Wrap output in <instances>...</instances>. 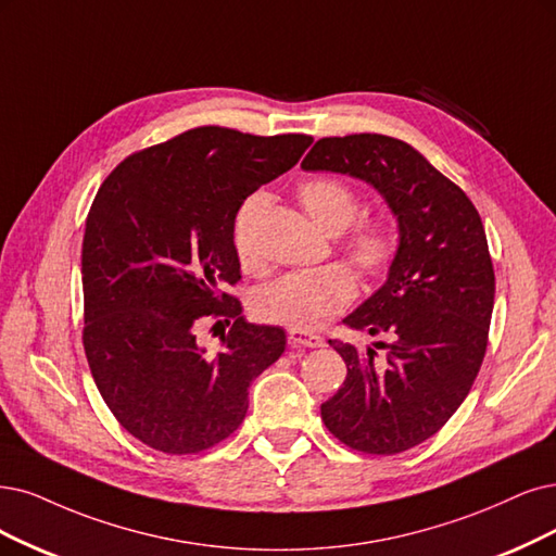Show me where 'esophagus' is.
<instances>
[{
    "instance_id": "esophagus-1",
    "label": "esophagus",
    "mask_w": 556,
    "mask_h": 556,
    "mask_svg": "<svg viewBox=\"0 0 556 556\" xmlns=\"http://www.w3.org/2000/svg\"><path fill=\"white\" fill-rule=\"evenodd\" d=\"M289 341L293 345H302V348H323L325 339L312 332H304V330H289Z\"/></svg>"
}]
</instances>
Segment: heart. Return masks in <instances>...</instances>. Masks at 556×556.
<instances>
[{
	"instance_id": "1",
	"label": "heart",
	"mask_w": 556,
	"mask_h": 556,
	"mask_svg": "<svg viewBox=\"0 0 556 556\" xmlns=\"http://www.w3.org/2000/svg\"><path fill=\"white\" fill-rule=\"evenodd\" d=\"M302 208L320 231L337 236L359 211L357 192L345 180L320 176L298 188ZM270 197L254 192L247 197L233 219V247L244 267L258 265L256 231ZM343 254L364 277L382 275L396 256V236L384 222L355 224L343 240ZM357 295V283L343 265H325L309 273H289L263 286L254 295V312L261 320L286 325L291 330H318L341 314Z\"/></svg>"
}]
</instances>
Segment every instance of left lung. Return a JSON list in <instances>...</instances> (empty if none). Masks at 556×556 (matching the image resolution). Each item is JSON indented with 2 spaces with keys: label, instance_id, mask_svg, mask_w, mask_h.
<instances>
[{
  "label": "left lung",
  "instance_id": "obj_1",
  "mask_svg": "<svg viewBox=\"0 0 556 556\" xmlns=\"http://www.w3.org/2000/svg\"><path fill=\"white\" fill-rule=\"evenodd\" d=\"M302 169L364 180L396 217L399 247L384 283L343 318L387 341L366 353L330 341L348 376L320 417L345 446L401 454L438 433L481 368L495 304L481 217L456 182L387 135L318 139ZM376 346L386 351L380 358Z\"/></svg>",
  "mask_w": 556,
  "mask_h": 556
}]
</instances>
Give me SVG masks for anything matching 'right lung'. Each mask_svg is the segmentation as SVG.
<instances>
[{"instance_id": "right-lung-1", "label": "right lung", "mask_w": 556, "mask_h": 556, "mask_svg": "<svg viewBox=\"0 0 556 556\" xmlns=\"http://www.w3.org/2000/svg\"><path fill=\"white\" fill-rule=\"evenodd\" d=\"M312 141L203 126L126 157L100 185L81 242V339L102 401L139 442L174 456L215 446L281 357V327L247 323L224 293L240 279L233 219ZM203 317L235 320L215 354L195 339Z\"/></svg>"}]
</instances>
